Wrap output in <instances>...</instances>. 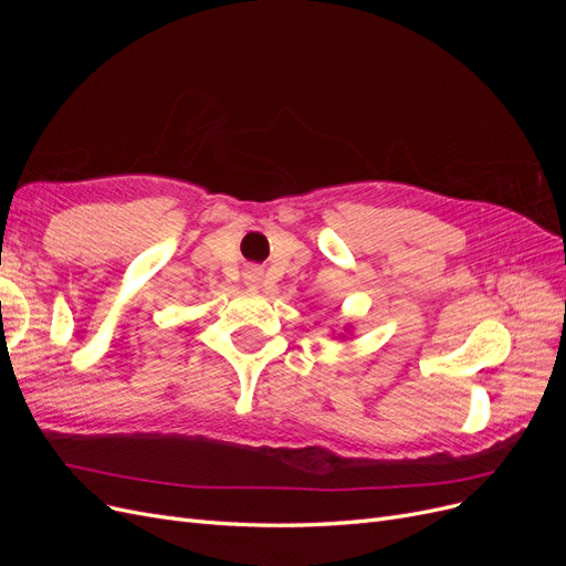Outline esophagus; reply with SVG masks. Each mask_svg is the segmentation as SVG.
Returning <instances> with one entry per match:
<instances>
[{
    "mask_svg": "<svg viewBox=\"0 0 566 566\" xmlns=\"http://www.w3.org/2000/svg\"><path fill=\"white\" fill-rule=\"evenodd\" d=\"M243 276H245V285H248V287H260L264 271H262L260 266H248Z\"/></svg>",
    "mask_w": 566,
    "mask_h": 566,
    "instance_id": "esophagus-1",
    "label": "esophagus"
}]
</instances>
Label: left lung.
<instances>
[{
    "label": "left lung",
    "instance_id": "left-lung-1",
    "mask_svg": "<svg viewBox=\"0 0 566 566\" xmlns=\"http://www.w3.org/2000/svg\"><path fill=\"white\" fill-rule=\"evenodd\" d=\"M349 331H352V325H345V333H339V337H347Z\"/></svg>",
    "mask_w": 566,
    "mask_h": 566
}]
</instances>
